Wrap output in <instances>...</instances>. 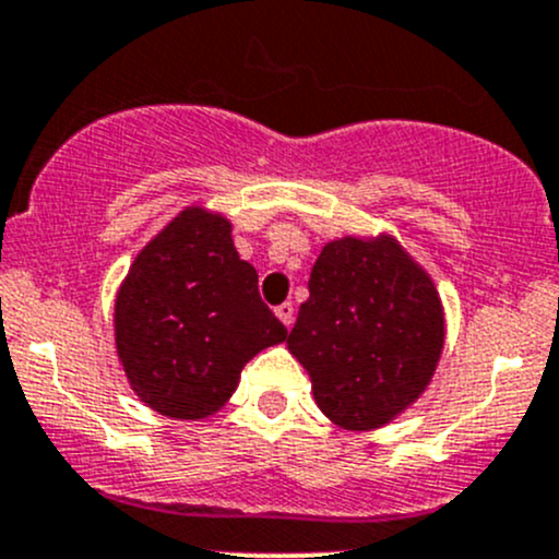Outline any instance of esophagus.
<instances>
[{"mask_svg": "<svg viewBox=\"0 0 559 559\" xmlns=\"http://www.w3.org/2000/svg\"><path fill=\"white\" fill-rule=\"evenodd\" d=\"M275 316H278L286 326H292V321H295V306H292V302H281V306H275Z\"/></svg>", "mask_w": 559, "mask_h": 559, "instance_id": "34e87169", "label": "esophagus"}]
</instances>
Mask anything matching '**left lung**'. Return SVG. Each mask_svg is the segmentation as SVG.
Segmentation results:
<instances>
[{
    "mask_svg": "<svg viewBox=\"0 0 559 559\" xmlns=\"http://www.w3.org/2000/svg\"><path fill=\"white\" fill-rule=\"evenodd\" d=\"M289 352L335 425L370 430L414 403L436 373L443 311L432 281L392 238L324 246Z\"/></svg>",
    "mask_w": 559,
    "mask_h": 559,
    "instance_id": "8db88e82",
    "label": "left lung"
}]
</instances>
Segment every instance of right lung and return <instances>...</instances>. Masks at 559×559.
Masks as SVG:
<instances>
[{
    "instance_id": "obj_1",
    "label": "right lung",
    "mask_w": 559,
    "mask_h": 559,
    "mask_svg": "<svg viewBox=\"0 0 559 559\" xmlns=\"http://www.w3.org/2000/svg\"><path fill=\"white\" fill-rule=\"evenodd\" d=\"M222 216L189 207L134 259L116 300V346L143 403L202 419L227 403L253 354L286 341Z\"/></svg>"
}]
</instances>
